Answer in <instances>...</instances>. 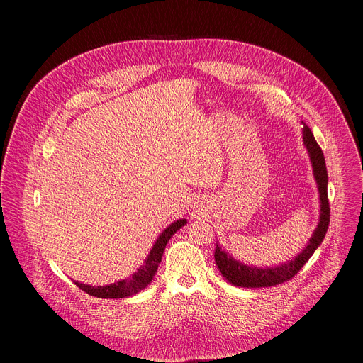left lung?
Wrapping results in <instances>:
<instances>
[{"instance_id": "8db88e82", "label": "left lung", "mask_w": 363, "mask_h": 363, "mask_svg": "<svg viewBox=\"0 0 363 363\" xmlns=\"http://www.w3.org/2000/svg\"><path fill=\"white\" fill-rule=\"evenodd\" d=\"M303 142L308 152L310 161H312L313 175L318 182V188L320 194V220H319L318 228L315 230L312 238L308 240L306 248L296 258H293V260L281 266L270 267V269L245 266L237 262L235 258H233L228 252H225L217 244L216 252H214L216 264L218 266L223 277L228 283L238 287L255 289V287L277 286L284 281H289L300 272V269L307 263V260L312 257L316 248L322 244L330 221V208H329V198H328V169H326L323 152L319 143L316 142L312 130H310V128L306 123H303Z\"/></svg>"}]
</instances>
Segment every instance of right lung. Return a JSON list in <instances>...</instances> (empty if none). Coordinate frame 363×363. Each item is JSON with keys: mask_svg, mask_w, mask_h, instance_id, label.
<instances>
[{"mask_svg": "<svg viewBox=\"0 0 363 363\" xmlns=\"http://www.w3.org/2000/svg\"><path fill=\"white\" fill-rule=\"evenodd\" d=\"M185 224H186V220H178V221L172 223L168 228H165L162 231V234L160 235V238L157 240V242L153 244L147 258L145 260V264L142 267H139L138 272L132 274V277L121 280L113 284L97 286V287L83 284L79 281H74V284L77 287H80L83 291H86L87 294L100 297V298H123V297H129V296L139 293L152 281L155 273H157L158 266L162 260L165 247H167L168 241L171 240V237Z\"/></svg>", "mask_w": 363, "mask_h": 363, "instance_id": "obj_1", "label": "right lung"}]
</instances>
